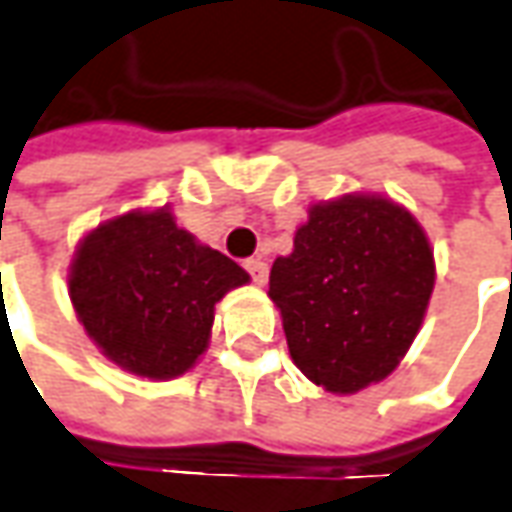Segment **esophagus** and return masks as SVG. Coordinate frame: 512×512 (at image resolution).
<instances>
[{"mask_svg":"<svg viewBox=\"0 0 512 512\" xmlns=\"http://www.w3.org/2000/svg\"><path fill=\"white\" fill-rule=\"evenodd\" d=\"M243 269L252 274V280H255L257 285H263L266 283V277H269V266H266L260 257H249V260L243 263Z\"/></svg>","mask_w":512,"mask_h":512,"instance_id":"1","label":"esophagus"}]
</instances>
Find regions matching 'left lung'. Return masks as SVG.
Wrapping results in <instances>:
<instances>
[{"instance_id": "obj_1", "label": "left lung", "mask_w": 512, "mask_h": 512, "mask_svg": "<svg viewBox=\"0 0 512 512\" xmlns=\"http://www.w3.org/2000/svg\"><path fill=\"white\" fill-rule=\"evenodd\" d=\"M434 255L412 212L384 196L319 201L277 257L269 297L305 378L336 395L384 381L415 342Z\"/></svg>"}]
</instances>
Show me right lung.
<instances>
[{"mask_svg":"<svg viewBox=\"0 0 512 512\" xmlns=\"http://www.w3.org/2000/svg\"><path fill=\"white\" fill-rule=\"evenodd\" d=\"M249 274L187 232L165 207L92 229L69 269V297L89 339L145 378L187 373L210 342L215 302Z\"/></svg>","mask_w":512,"mask_h":512,"instance_id":"obj_1","label":"right lung"}]
</instances>
